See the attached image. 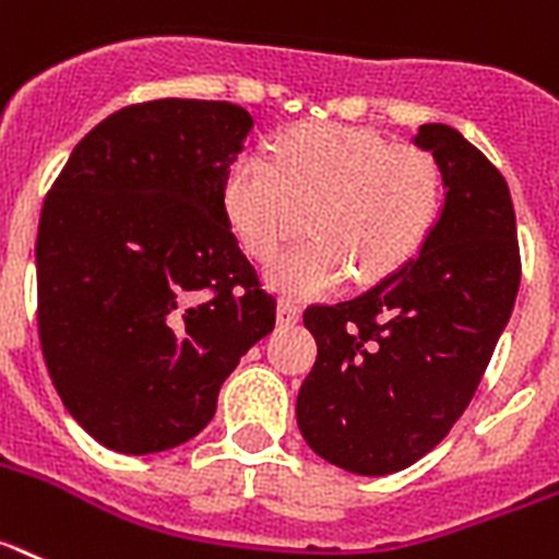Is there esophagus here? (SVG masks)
Returning <instances> with one entry per match:
<instances>
[{
  "label": "esophagus",
  "mask_w": 559,
  "mask_h": 559,
  "mask_svg": "<svg viewBox=\"0 0 559 559\" xmlns=\"http://www.w3.org/2000/svg\"><path fill=\"white\" fill-rule=\"evenodd\" d=\"M299 313H302V308L294 299H280V305H276V322L285 328L297 325Z\"/></svg>",
  "instance_id": "34e87169"
}]
</instances>
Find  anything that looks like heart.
I'll list each match as a JSON object with an SVG mask.
<instances>
[{"label": "heart", "instance_id": "obj_1", "mask_svg": "<svg viewBox=\"0 0 559 559\" xmlns=\"http://www.w3.org/2000/svg\"><path fill=\"white\" fill-rule=\"evenodd\" d=\"M441 203L432 152L342 123L285 132L271 160L237 157L223 183L228 221L262 262L302 231L308 214L311 240L269 269L271 283L290 294H322L347 274L356 283L395 274L421 251Z\"/></svg>", "mask_w": 559, "mask_h": 559}]
</instances>
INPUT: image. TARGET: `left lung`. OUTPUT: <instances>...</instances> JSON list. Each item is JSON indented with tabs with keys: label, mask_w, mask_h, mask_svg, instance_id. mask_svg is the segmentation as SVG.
I'll return each instance as SVG.
<instances>
[{
	"label": "left lung",
	"mask_w": 559,
	"mask_h": 559,
	"mask_svg": "<svg viewBox=\"0 0 559 559\" xmlns=\"http://www.w3.org/2000/svg\"><path fill=\"white\" fill-rule=\"evenodd\" d=\"M416 146L443 171L441 217L421 254L356 299L311 305L317 361L297 399L302 438L356 475L407 469L464 416L512 317L520 246L509 186L447 123Z\"/></svg>",
	"instance_id": "1"
}]
</instances>
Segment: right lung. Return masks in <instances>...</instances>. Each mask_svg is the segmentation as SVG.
<instances>
[{"label":"right lung","instance_id":"add662e5","mask_svg":"<svg viewBox=\"0 0 559 559\" xmlns=\"http://www.w3.org/2000/svg\"><path fill=\"white\" fill-rule=\"evenodd\" d=\"M254 121L228 102L132 104L81 138L41 206L39 338L67 413L150 455L212 421L276 299L231 231L223 183Z\"/></svg>","mask_w":559,"mask_h":559}]
</instances>
